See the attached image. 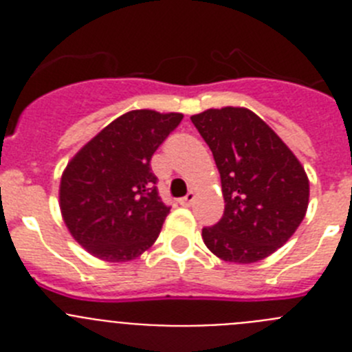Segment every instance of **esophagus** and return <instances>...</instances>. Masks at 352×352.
Masks as SVG:
<instances>
[{"label":"esophagus","mask_w":352,"mask_h":352,"mask_svg":"<svg viewBox=\"0 0 352 352\" xmlns=\"http://www.w3.org/2000/svg\"><path fill=\"white\" fill-rule=\"evenodd\" d=\"M194 201H195V192H188L185 197L179 199V204H182V206H185V208H188L192 203H194Z\"/></svg>","instance_id":"34e87169"}]
</instances>
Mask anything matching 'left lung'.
I'll use <instances>...</instances> for the list:
<instances>
[{"label":"left lung","mask_w":352,"mask_h":352,"mask_svg":"<svg viewBox=\"0 0 352 352\" xmlns=\"http://www.w3.org/2000/svg\"><path fill=\"white\" fill-rule=\"evenodd\" d=\"M190 120L213 153L226 201L220 222L203 229L204 245L227 263L266 259L305 219L310 185L303 166L250 109H208Z\"/></svg>","instance_id":"1"}]
</instances>
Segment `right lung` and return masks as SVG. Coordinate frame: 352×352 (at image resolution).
Returning <instances> with one entry per match:
<instances>
[{"label":"right lung","instance_id":"1","mask_svg":"<svg viewBox=\"0 0 352 352\" xmlns=\"http://www.w3.org/2000/svg\"><path fill=\"white\" fill-rule=\"evenodd\" d=\"M182 113L121 114L65 167L60 210L77 243L107 263H126L157 241L170 208L162 203L149 160Z\"/></svg>","mask_w":352,"mask_h":352}]
</instances>
